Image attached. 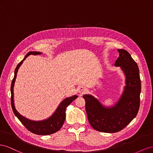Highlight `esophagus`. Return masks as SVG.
I'll list each match as a JSON object with an SVG mask.
<instances>
[{"label": "esophagus", "mask_w": 153, "mask_h": 153, "mask_svg": "<svg viewBox=\"0 0 153 153\" xmlns=\"http://www.w3.org/2000/svg\"><path fill=\"white\" fill-rule=\"evenodd\" d=\"M87 91V89H86V88H85L84 87H80L78 89V92L80 95H82V94H85Z\"/></svg>", "instance_id": "esophagus-1"}]
</instances>
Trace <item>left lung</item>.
Instances as JSON below:
<instances>
[{
    "mask_svg": "<svg viewBox=\"0 0 153 153\" xmlns=\"http://www.w3.org/2000/svg\"><path fill=\"white\" fill-rule=\"evenodd\" d=\"M119 57L114 66L120 67L125 77V85L118 101L106 106L91 94H84L88 121L97 131L115 133L122 130L136 117L140 106L141 82L137 62L126 50L118 49Z\"/></svg>",
    "mask_w": 153,
    "mask_h": 153,
    "instance_id": "left-lung-1",
    "label": "left lung"
}]
</instances>
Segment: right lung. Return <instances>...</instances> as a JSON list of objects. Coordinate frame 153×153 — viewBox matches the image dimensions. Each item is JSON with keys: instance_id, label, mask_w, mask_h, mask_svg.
<instances>
[{"instance_id": "right-lung-1", "label": "right lung", "mask_w": 153, "mask_h": 153, "mask_svg": "<svg viewBox=\"0 0 153 153\" xmlns=\"http://www.w3.org/2000/svg\"><path fill=\"white\" fill-rule=\"evenodd\" d=\"M41 53H42L40 52H29L25 55L24 59L17 65L15 70V76H14L11 85V101L14 114L27 129H29L30 131L36 134V135H48L58 131L61 128L66 119V110L67 106L71 103L73 100L77 98L78 96L73 95L70 97H68V98L62 100L51 116L46 119L41 120V121H33V120L27 119L18 112L15 108V103H14L13 91L18 69L20 68L24 60H25V59L30 55H40Z\"/></svg>"}]
</instances>
